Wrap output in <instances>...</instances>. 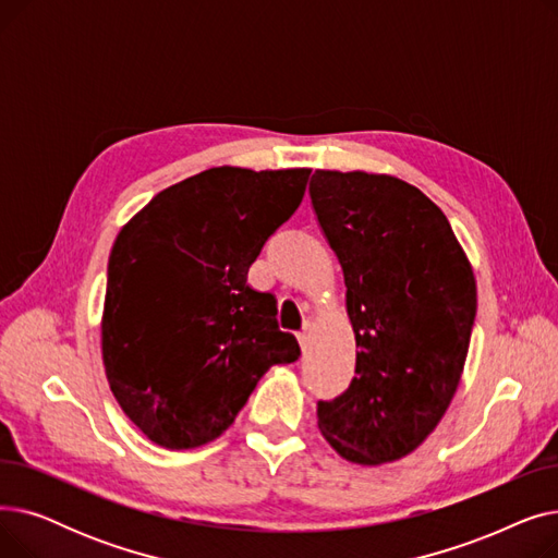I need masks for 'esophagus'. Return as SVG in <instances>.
<instances>
[{"label": "esophagus", "mask_w": 558, "mask_h": 558, "mask_svg": "<svg viewBox=\"0 0 558 558\" xmlns=\"http://www.w3.org/2000/svg\"><path fill=\"white\" fill-rule=\"evenodd\" d=\"M310 335H312V324L307 320V324L303 326V330L299 332V343H301V348L305 350L307 348V343H310Z\"/></svg>", "instance_id": "obj_1"}]
</instances>
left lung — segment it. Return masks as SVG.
Segmentation results:
<instances>
[{
	"label": "left lung",
	"mask_w": 558,
	"mask_h": 558,
	"mask_svg": "<svg viewBox=\"0 0 558 558\" xmlns=\"http://www.w3.org/2000/svg\"><path fill=\"white\" fill-rule=\"evenodd\" d=\"M310 196L357 343L353 383L318 402V429L345 461H398L459 387L477 314L473 267L441 208L396 175L316 169Z\"/></svg>",
	"instance_id": "obj_1"
}]
</instances>
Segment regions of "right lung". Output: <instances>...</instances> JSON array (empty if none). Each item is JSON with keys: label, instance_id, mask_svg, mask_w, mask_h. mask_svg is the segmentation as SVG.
<instances>
[{"label": "right lung", "instance_id": "1", "mask_svg": "<svg viewBox=\"0 0 558 558\" xmlns=\"http://www.w3.org/2000/svg\"><path fill=\"white\" fill-rule=\"evenodd\" d=\"M312 169L213 167L156 194L108 259L101 357L133 425L167 450L215 441L259 377L301 355L276 299L246 284Z\"/></svg>", "mask_w": 558, "mask_h": 558}]
</instances>
